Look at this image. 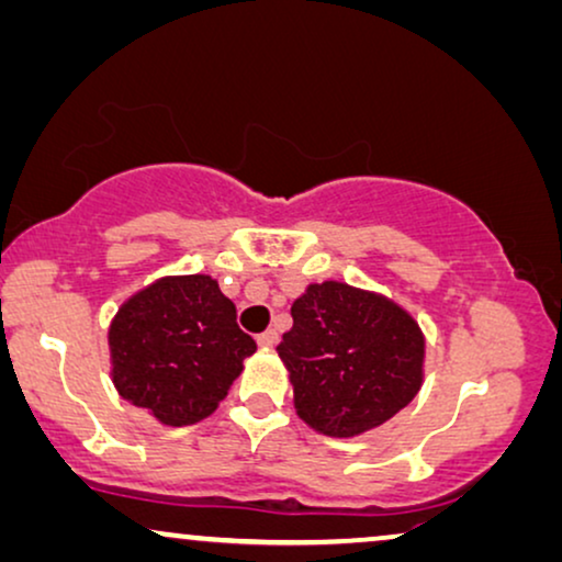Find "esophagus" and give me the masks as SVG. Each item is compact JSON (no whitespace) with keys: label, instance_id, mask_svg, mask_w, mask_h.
Returning a JSON list of instances; mask_svg holds the SVG:
<instances>
[{"label":"esophagus","instance_id":"34e87169","mask_svg":"<svg viewBox=\"0 0 562 562\" xmlns=\"http://www.w3.org/2000/svg\"><path fill=\"white\" fill-rule=\"evenodd\" d=\"M278 338H280L278 330L270 328V330H265V334H259L257 341H259V346H265V349H272V346L278 344Z\"/></svg>","mask_w":562,"mask_h":562}]
</instances>
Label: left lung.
Segmentation results:
<instances>
[{
	"label": "left lung",
	"mask_w": 562,
	"mask_h": 562,
	"mask_svg": "<svg viewBox=\"0 0 562 562\" xmlns=\"http://www.w3.org/2000/svg\"><path fill=\"white\" fill-rule=\"evenodd\" d=\"M278 353L300 420L353 438L390 420L423 386L425 336L405 307L379 292L326 280L292 303Z\"/></svg>",
	"instance_id": "left-lung-1"
}]
</instances>
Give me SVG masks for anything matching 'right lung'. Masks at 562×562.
I'll list each match as a JSON object with an SVG mask.
<instances>
[{"instance_id": "right-lung-1", "label": "right lung", "mask_w": 562, "mask_h": 562, "mask_svg": "<svg viewBox=\"0 0 562 562\" xmlns=\"http://www.w3.org/2000/svg\"><path fill=\"white\" fill-rule=\"evenodd\" d=\"M255 351L211 274L155 280L109 326L116 392L170 428L209 417Z\"/></svg>"}]
</instances>
